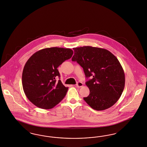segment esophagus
<instances>
[{"label": "esophagus", "instance_id": "esophagus-1", "mask_svg": "<svg viewBox=\"0 0 147 147\" xmlns=\"http://www.w3.org/2000/svg\"><path fill=\"white\" fill-rule=\"evenodd\" d=\"M76 86L78 88H81L83 86V84L82 82H78L76 84Z\"/></svg>", "mask_w": 147, "mask_h": 147}]
</instances>
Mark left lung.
Listing matches in <instances>:
<instances>
[{"instance_id":"1","label":"left lung","mask_w":147,"mask_h":147,"mask_svg":"<svg viewBox=\"0 0 147 147\" xmlns=\"http://www.w3.org/2000/svg\"><path fill=\"white\" fill-rule=\"evenodd\" d=\"M71 61L84 69L85 82L90 94L84 100L92 109L103 111L113 106L123 92L125 77L117 58L109 51L100 47L85 46L73 48Z\"/></svg>"}]
</instances>
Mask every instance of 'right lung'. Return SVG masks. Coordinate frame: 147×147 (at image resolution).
I'll return each instance as SVG.
<instances>
[{"instance_id": "obj_1", "label": "right lung", "mask_w": 147, "mask_h": 147, "mask_svg": "<svg viewBox=\"0 0 147 147\" xmlns=\"http://www.w3.org/2000/svg\"><path fill=\"white\" fill-rule=\"evenodd\" d=\"M71 49L49 47L34 53L24 65L22 82L24 92L35 106L44 109L53 108L64 98L68 88L60 80L57 68L71 59Z\"/></svg>"}]
</instances>
